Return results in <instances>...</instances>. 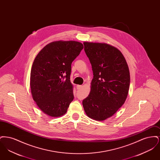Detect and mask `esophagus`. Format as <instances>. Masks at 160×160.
<instances>
[{
    "instance_id": "obj_1",
    "label": "esophagus",
    "mask_w": 160,
    "mask_h": 160,
    "mask_svg": "<svg viewBox=\"0 0 160 160\" xmlns=\"http://www.w3.org/2000/svg\"><path fill=\"white\" fill-rule=\"evenodd\" d=\"M83 86L82 85H77V89H80L81 88H82Z\"/></svg>"
}]
</instances>
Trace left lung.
<instances>
[{
	"label": "left lung",
	"instance_id": "left-lung-1",
	"mask_svg": "<svg viewBox=\"0 0 160 160\" xmlns=\"http://www.w3.org/2000/svg\"><path fill=\"white\" fill-rule=\"evenodd\" d=\"M93 77L89 95L83 101L86 114L97 121L112 116L122 107L129 91L127 63L116 48L104 43L84 42Z\"/></svg>",
	"mask_w": 160,
	"mask_h": 160
}]
</instances>
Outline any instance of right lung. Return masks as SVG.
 Wrapping results in <instances>:
<instances>
[{
  "label": "right lung",
  "mask_w": 160,
  "mask_h": 160,
  "mask_svg": "<svg viewBox=\"0 0 160 160\" xmlns=\"http://www.w3.org/2000/svg\"><path fill=\"white\" fill-rule=\"evenodd\" d=\"M83 48L79 42L54 41L36 56L31 69V93L44 113L56 118L67 113L74 99L71 63Z\"/></svg>",
  "instance_id": "1"
}]
</instances>
